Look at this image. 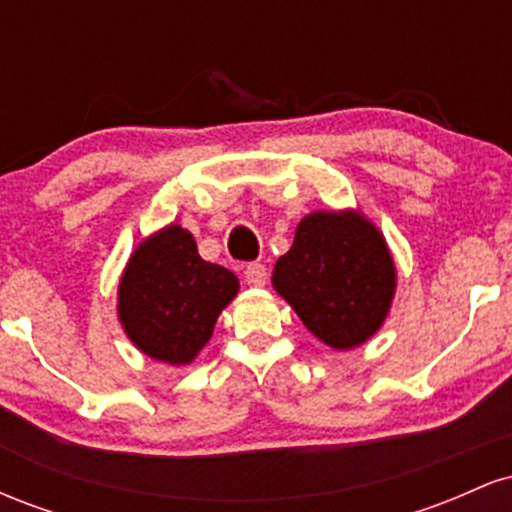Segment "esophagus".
Masks as SVG:
<instances>
[{"mask_svg":"<svg viewBox=\"0 0 512 512\" xmlns=\"http://www.w3.org/2000/svg\"><path fill=\"white\" fill-rule=\"evenodd\" d=\"M245 284L252 286V289H262L267 284V269L260 262H252L245 267Z\"/></svg>","mask_w":512,"mask_h":512,"instance_id":"esophagus-1","label":"esophagus"}]
</instances>
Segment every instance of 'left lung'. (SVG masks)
I'll return each mask as SVG.
<instances>
[{
	"mask_svg": "<svg viewBox=\"0 0 512 512\" xmlns=\"http://www.w3.org/2000/svg\"><path fill=\"white\" fill-rule=\"evenodd\" d=\"M274 291L334 351L366 344L390 315L397 267L378 226L358 209L303 216L272 272Z\"/></svg>",
	"mask_w": 512,
	"mask_h": 512,
	"instance_id": "1",
	"label": "left lung"
}]
</instances>
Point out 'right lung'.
I'll list each match as a JSON object with an SVG mask.
<instances>
[{
  "label": "right lung",
  "mask_w": 512,
  "mask_h": 512,
  "mask_svg": "<svg viewBox=\"0 0 512 512\" xmlns=\"http://www.w3.org/2000/svg\"><path fill=\"white\" fill-rule=\"evenodd\" d=\"M238 276L202 260L180 223H168L134 248L117 284V320L154 361L190 366L238 296Z\"/></svg>",
  "instance_id": "1"
}]
</instances>
